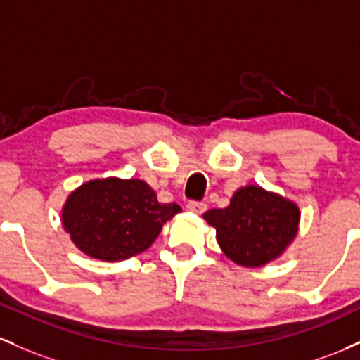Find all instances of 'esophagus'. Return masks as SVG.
<instances>
[{"label":"esophagus","instance_id":"1","mask_svg":"<svg viewBox=\"0 0 360 360\" xmlns=\"http://www.w3.org/2000/svg\"><path fill=\"white\" fill-rule=\"evenodd\" d=\"M205 209H207V205L202 204V202H188L187 204V211L192 214H204Z\"/></svg>","mask_w":360,"mask_h":360}]
</instances>
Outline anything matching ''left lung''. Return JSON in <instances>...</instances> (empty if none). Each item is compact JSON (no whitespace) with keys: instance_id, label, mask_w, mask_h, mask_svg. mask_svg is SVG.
<instances>
[{"instance_id":"left-lung-1","label":"left lung","mask_w":360,"mask_h":360,"mask_svg":"<svg viewBox=\"0 0 360 360\" xmlns=\"http://www.w3.org/2000/svg\"><path fill=\"white\" fill-rule=\"evenodd\" d=\"M216 229L217 245L240 267L257 269L277 260L296 240L301 211L294 200L260 185H245L224 209L202 216Z\"/></svg>"}]
</instances>
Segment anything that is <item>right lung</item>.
Wrapping results in <instances>:
<instances>
[{"label": "right lung", "mask_w": 360, "mask_h": 360, "mask_svg": "<svg viewBox=\"0 0 360 360\" xmlns=\"http://www.w3.org/2000/svg\"><path fill=\"white\" fill-rule=\"evenodd\" d=\"M180 211L158 202L144 180L107 176L84 181L68 195L60 224L86 257L120 262L148 250Z\"/></svg>", "instance_id": "add662e5"}]
</instances>
